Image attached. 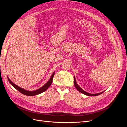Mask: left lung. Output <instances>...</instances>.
Returning a JSON list of instances; mask_svg holds the SVG:
<instances>
[{
    "instance_id": "left-lung-1",
    "label": "left lung",
    "mask_w": 127,
    "mask_h": 127,
    "mask_svg": "<svg viewBox=\"0 0 127 127\" xmlns=\"http://www.w3.org/2000/svg\"><path fill=\"white\" fill-rule=\"evenodd\" d=\"M74 85H75V86L76 89L79 92H80V93H83V94H85V95H87V96H97V95H98L101 94L102 93H103L104 92V91H103V92H101V93H96V94H91V93H87V92H85V91H84L82 88H80V87H79V86H78V84H77L75 76H74Z\"/></svg>"
}]
</instances>
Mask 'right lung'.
I'll use <instances>...</instances> for the list:
<instances>
[{"label": "right lung", "instance_id": "obj_1", "mask_svg": "<svg viewBox=\"0 0 127 127\" xmlns=\"http://www.w3.org/2000/svg\"><path fill=\"white\" fill-rule=\"evenodd\" d=\"M55 74V72L53 73L51 76L50 78L49 79V80L47 82V83L45 84H44L43 86H42L41 88H39V89L36 90L35 91H30L24 90V88H22L20 87V86L16 85V84H15L13 82H11L10 79L8 77H7V78H8V81L11 85H12L14 88H16L17 91L21 92V93H22L23 94H24L25 95H28V96H34V95H36L38 94H40L42 93V92L45 91L48 89V88L50 87V86L51 85V84L52 82L53 78V76H54Z\"/></svg>", "mask_w": 127, "mask_h": 127}]
</instances>
